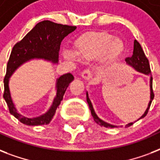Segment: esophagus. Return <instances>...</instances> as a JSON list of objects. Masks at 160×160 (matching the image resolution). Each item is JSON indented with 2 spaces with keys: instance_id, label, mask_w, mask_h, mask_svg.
<instances>
[{
  "instance_id": "1",
  "label": "esophagus",
  "mask_w": 160,
  "mask_h": 160,
  "mask_svg": "<svg viewBox=\"0 0 160 160\" xmlns=\"http://www.w3.org/2000/svg\"><path fill=\"white\" fill-rule=\"evenodd\" d=\"M81 77L85 80L88 81L92 78V74H91V70L90 69H85L83 70V72L81 73Z\"/></svg>"
}]
</instances>
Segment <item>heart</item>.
<instances>
[{
	"instance_id": "1",
	"label": "heart",
	"mask_w": 160,
	"mask_h": 160,
	"mask_svg": "<svg viewBox=\"0 0 160 160\" xmlns=\"http://www.w3.org/2000/svg\"><path fill=\"white\" fill-rule=\"evenodd\" d=\"M124 51V44L119 39H114L113 36L104 32L85 35L76 44V53L80 57L88 60H95L103 53V62L106 65L117 61ZM64 56L67 60H75V54L70 51H65Z\"/></svg>"
}]
</instances>
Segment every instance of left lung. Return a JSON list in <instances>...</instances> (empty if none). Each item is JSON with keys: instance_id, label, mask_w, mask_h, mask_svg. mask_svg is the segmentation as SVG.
<instances>
[{"instance_id": "8db88e82", "label": "left lung", "mask_w": 160, "mask_h": 160, "mask_svg": "<svg viewBox=\"0 0 160 160\" xmlns=\"http://www.w3.org/2000/svg\"><path fill=\"white\" fill-rule=\"evenodd\" d=\"M125 60L127 61V63L129 65H132L133 67L137 70L139 72L144 73V74H146V75H150L151 74V70H150V66H149V62L148 58L146 57V55L144 54L143 49H142L140 44L139 43V41H137L136 40H134V51H133V55L130 56V57H128L125 59ZM154 97V90H153V78L151 77L150 79V101L149 103V105H148V108L144 112V114L142 115L139 119L144 118V117L146 116V114H148L149 112V109L150 108V105H151L152 100ZM86 100H87L88 105H89V107H90V111H91V114H92L93 118H94V120H95L96 123H97L99 125H100L101 127H110V128H114V125H111V124H109L104 122L103 120L98 118V116L96 115V114L94 111V109H93L92 104L90 102V99H89V96H88V94H86ZM138 119V120H139ZM134 123H129V124H126V127L131 126L132 124Z\"/></svg>"}]
</instances>
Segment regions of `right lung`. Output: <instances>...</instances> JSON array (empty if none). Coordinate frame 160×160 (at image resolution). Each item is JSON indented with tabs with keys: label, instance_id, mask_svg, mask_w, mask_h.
Returning <instances> with one entry per match:
<instances>
[{
	"label": "right lung",
	"instance_id": "add662e5",
	"mask_svg": "<svg viewBox=\"0 0 160 160\" xmlns=\"http://www.w3.org/2000/svg\"><path fill=\"white\" fill-rule=\"evenodd\" d=\"M75 29V26L62 25L51 21H41L36 24L35 27L29 31L22 40L18 41L13 46L7 62L6 73L4 78L3 97L7 104L10 113L22 124L26 125H43L49 124L53 119L55 110L60 105V101L63 100L65 90L70 82L74 80V76L70 73H67L58 79L56 84L57 93L51 109L43 115L33 119L21 116L16 111L10 95L9 78L14 70L22 63L33 58H44L51 60L52 62L57 63L61 41Z\"/></svg>",
	"mask_w": 160,
	"mask_h": 160
}]
</instances>
